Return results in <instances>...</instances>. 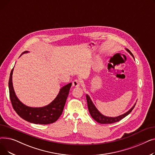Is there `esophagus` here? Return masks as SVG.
Returning a JSON list of instances; mask_svg holds the SVG:
<instances>
[{
	"instance_id": "obj_1",
	"label": "esophagus",
	"mask_w": 155,
	"mask_h": 155,
	"mask_svg": "<svg viewBox=\"0 0 155 155\" xmlns=\"http://www.w3.org/2000/svg\"><path fill=\"white\" fill-rule=\"evenodd\" d=\"M81 84V81L79 80H75L74 81H73L72 82V86L74 87H80Z\"/></svg>"
}]
</instances>
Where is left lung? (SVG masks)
Returning <instances> with one entry per match:
<instances>
[{
  "label": "left lung",
  "mask_w": 155,
  "mask_h": 155,
  "mask_svg": "<svg viewBox=\"0 0 155 155\" xmlns=\"http://www.w3.org/2000/svg\"><path fill=\"white\" fill-rule=\"evenodd\" d=\"M126 50L134 58V56L132 54V53L128 49H126ZM86 98H87V101L88 111H89V112H90L92 117L95 121H97V123H101V124H112V123H116V122L124 118L126 116H127L129 114H130V112L133 110V109H134V107L136 105V103H135V104L133 105V106L131 109H130L127 112H126V113L123 114H122L120 116L114 117H107V116H104L103 114H102L98 110H97V109L95 106V105L92 102L91 99L90 98V97H89L88 95H87V94L86 95Z\"/></svg>",
  "instance_id": "1"
}]
</instances>
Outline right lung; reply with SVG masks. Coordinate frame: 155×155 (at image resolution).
I'll list each match as a JSON object with an SVG mask.
<instances>
[{"label": "right lung", "instance_id": "obj_1", "mask_svg": "<svg viewBox=\"0 0 155 155\" xmlns=\"http://www.w3.org/2000/svg\"><path fill=\"white\" fill-rule=\"evenodd\" d=\"M28 52V51H24L21 55ZM13 70L14 68L11 71L9 80V89L10 99L13 109L16 113L25 120L36 124H49L53 123L58 120L63 112L71 83L63 86L60 90L58 95L54 101L48 105L42 107H28L22 104L15 94L12 85Z\"/></svg>", "mask_w": 155, "mask_h": 155}]
</instances>
